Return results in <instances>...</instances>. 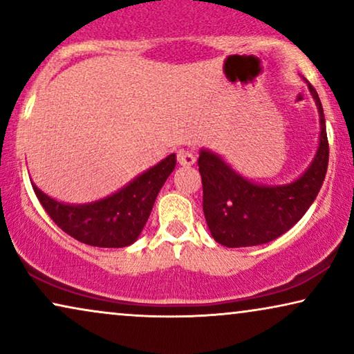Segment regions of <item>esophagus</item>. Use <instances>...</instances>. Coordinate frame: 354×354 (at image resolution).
Returning <instances> with one entry per match:
<instances>
[{
    "label": "esophagus",
    "instance_id": "obj_1",
    "mask_svg": "<svg viewBox=\"0 0 354 354\" xmlns=\"http://www.w3.org/2000/svg\"><path fill=\"white\" fill-rule=\"evenodd\" d=\"M177 159L178 162H180V166H193L196 161L195 154H193L192 151H185V149H180V151L177 153Z\"/></svg>",
    "mask_w": 354,
    "mask_h": 354
}]
</instances>
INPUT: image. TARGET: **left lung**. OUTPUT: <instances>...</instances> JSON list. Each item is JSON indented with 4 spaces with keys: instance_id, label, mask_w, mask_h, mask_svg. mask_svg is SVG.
<instances>
[{
    "instance_id": "8db88e82",
    "label": "left lung",
    "mask_w": 354,
    "mask_h": 354,
    "mask_svg": "<svg viewBox=\"0 0 354 354\" xmlns=\"http://www.w3.org/2000/svg\"><path fill=\"white\" fill-rule=\"evenodd\" d=\"M308 88L319 111L321 135L311 166L297 180L287 185H258L216 153L200 151L203 211L217 243L227 248L269 243L292 229L316 200L327 174L328 142L321 100L311 84Z\"/></svg>"
}]
</instances>
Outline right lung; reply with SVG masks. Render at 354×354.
I'll list each match as a JSON object with an SVG mask.
<instances>
[{"instance_id":"right-lung-1","label":"right lung","mask_w":354,"mask_h":354,"mask_svg":"<svg viewBox=\"0 0 354 354\" xmlns=\"http://www.w3.org/2000/svg\"><path fill=\"white\" fill-rule=\"evenodd\" d=\"M176 162V154H169L119 192L86 205H64L45 195L35 183L32 187L48 216L66 234L91 246L122 248L142 234L158 193Z\"/></svg>"}]
</instances>
